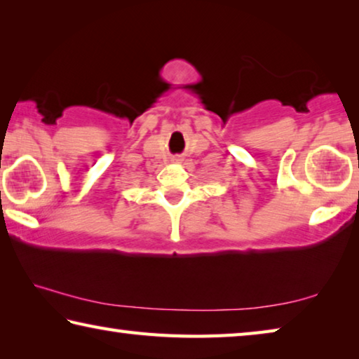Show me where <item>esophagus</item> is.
Returning a JSON list of instances; mask_svg holds the SVG:
<instances>
[{
	"label": "esophagus",
	"mask_w": 359,
	"mask_h": 359,
	"mask_svg": "<svg viewBox=\"0 0 359 359\" xmlns=\"http://www.w3.org/2000/svg\"><path fill=\"white\" fill-rule=\"evenodd\" d=\"M171 160H172V163H180L182 160H184V158H182L180 155H174V156L171 158Z\"/></svg>",
	"instance_id": "obj_1"
}]
</instances>
